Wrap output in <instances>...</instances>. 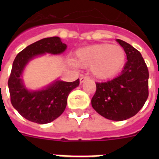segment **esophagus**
I'll list each match as a JSON object with an SVG mask.
<instances>
[{"label":"esophagus","mask_w":159,"mask_h":159,"mask_svg":"<svg viewBox=\"0 0 159 159\" xmlns=\"http://www.w3.org/2000/svg\"><path fill=\"white\" fill-rule=\"evenodd\" d=\"M88 79H89V77H87V76H82L81 78H80V82L82 83V82H85V81H87V80Z\"/></svg>","instance_id":"34e87169"}]
</instances>
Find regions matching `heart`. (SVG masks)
<instances>
[{"label":"heart","instance_id":"heart-1","mask_svg":"<svg viewBox=\"0 0 159 159\" xmlns=\"http://www.w3.org/2000/svg\"><path fill=\"white\" fill-rule=\"evenodd\" d=\"M125 58L121 46L101 43L79 49L75 62L80 67H92V74L98 79H108L120 72Z\"/></svg>","mask_w":159,"mask_h":159}]
</instances>
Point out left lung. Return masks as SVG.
Here are the masks:
<instances>
[{"label":"left lung","mask_w":159,"mask_h":159,"mask_svg":"<svg viewBox=\"0 0 159 159\" xmlns=\"http://www.w3.org/2000/svg\"><path fill=\"white\" fill-rule=\"evenodd\" d=\"M127 59L121 74L106 82H96L92 106L111 120L121 121L140 111L148 97V70L141 53L129 43L117 39Z\"/></svg>","instance_id":"obj_1"}]
</instances>
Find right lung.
<instances>
[{"label": "right lung", "instance_id": "add662e5", "mask_svg": "<svg viewBox=\"0 0 159 159\" xmlns=\"http://www.w3.org/2000/svg\"><path fill=\"white\" fill-rule=\"evenodd\" d=\"M67 48L59 37L45 38L27 46L16 57L8 80L11 102L13 107L30 121L38 124L52 122L60 116L67 106L72 90L79 85V79L67 82L55 81L39 91H29L23 84L21 75L30 60L46 53L60 54Z\"/></svg>", "mask_w": 159, "mask_h": 159}]
</instances>
